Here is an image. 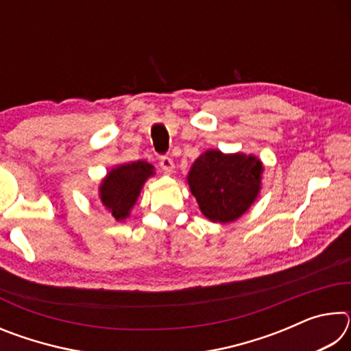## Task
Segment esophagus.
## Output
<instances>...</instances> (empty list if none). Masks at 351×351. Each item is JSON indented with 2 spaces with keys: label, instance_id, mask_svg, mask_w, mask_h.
<instances>
[{
  "label": "esophagus",
  "instance_id": "1",
  "mask_svg": "<svg viewBox=\"0 0 351 351\" xmlns=\"http://www.w3.org/2000/svg\"><path fill=\"white\" fill-rule=\"evenodd\" d=\"M161 169L164 170V173L165 175H171L175 171V164H173V161H171L170 158H167V156H164V158H161Z\"/></svg>",
  "mask_w": 351,
  "mask_h": 351
}]
</instances>
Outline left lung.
I'll use <instances>...</instances> for the list:
<instances>
[{"label": "left lung", "mask_w": 351, "mask_h": 351, "mask_svg": "<svg viewBox=\"0 0 351 351\" xmlns=\"http://www.w3.org/2000/svg\"><path fill=\"white\" fill-rule=\"evenodd\" d=\"M263 162L255 154L223 153L209 148L189 170V189L203 215L212 223H230L258 198Z\"/></svg>", "instance_id": "obj_1"}]
</instances>
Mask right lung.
Listing matches in <instances>:
<instances>
[{"instance_id":"add662e5","label":"right lung","mask_w":351,"mask_h":351,"mask_svg":"<svg viewBox=\"0 0 351 351\" xmlns=\"http://www.w3.org/2000/svg\"><path fill=\"white\" fill-rule=\"evenodd\" d=\"M154 167L147 161H134L112 167L100 181L99 198L116 221H123L138 201L141 190Z\"/></svg>"}]
</instances>
